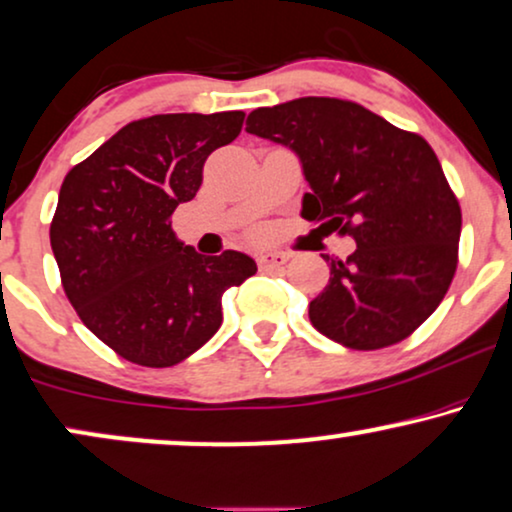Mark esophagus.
Masks as SVG:
<instances>
[{
	"label": "esophagus",
	"instance_id": "esophagus-1",
	"mask_svg": "<svg viewBox=\"0 0 512 512\" xmlns=\"http://www.w3.org/2000/svg\"><path fill=\"white\" fill-rule=\"evenodd\" d=\"M257 262H260L262 269H281L283 264L288 262V255H286V252L267 250V252H262L260 257H257Z\"/></svg>",
	"mask_w": 512,
	"mask_h": 512
}]
</instances>
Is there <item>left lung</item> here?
<instances>
[{
    "label": "left lung",
    "instance_id": "1",
    "mask_svg": "<svg viewBox=\"0 0 512 512\" xmlns=\"http://www.w3.org/2000/svg\"><path fill=\"white\" fill-rule=\"evenodd\" d=\"M245 129L300 158L312 189L302 217L357 241L347 262L323 255L331 278L309 302L312 326L349 349L409 338L444 300L461 238V205L428 141L328 96L257 108Z\"/></svg>",
    "mask_w": 512,
    "mask_h": 512
}]
</instances>
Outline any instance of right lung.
<instances>
[{"label": "right lung", "instance_id": "1", "mask_svg": "<svg viewBox=\"0 0 512 512\" xmlns=\"http://www.w3.org/2000/svg\"><path fill=\"white\" fill-rule=\"evenodd\" d=\"M243 111L134 120L66 174L51 219L61 283L84 326L115 354L167 368L222 326L224 290L257 271L252 257L198 255L172 212L203 184L212 151L231 144Z\"/></svg>", "mask_w": 512, "mask_h": 512}]
</instances>
